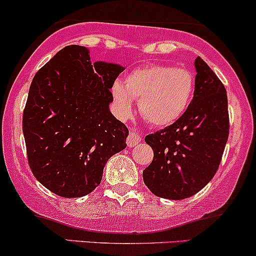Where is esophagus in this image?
Listing matches in <instances>:
<instances>
[{
  "label": "esophagus",
  "mask_w": 256,
  "mask_h": 256,
  "mask_svg": "<svg viewBox=\"0 0 256 256\" xmlns=\"http://www.w3.org/2000/svg\"><path fill=\"white\" fill-rule=\"evenodd\" d=\"M141 141V136L136 132L135 130H131L130 134H128V138H126V144H128V147L136 146Z\"/></svg>",
  "instance_id": "1"
}]
</instances>
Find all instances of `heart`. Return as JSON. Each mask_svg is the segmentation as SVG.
<instances>
[{
	"label": "heart",
	"mask_w": 256,
	"mask_h": 256,
	"mask_svg": "<svg viewBox=\"0 0 256 256\" xmlns=\"http://www.w3.org/2000/svg\"><path fill=\"white\" fill-rule=\"evenodd\" d=\"M194 76L183 66L151 64L131 72L125 84L115 82L112 92L121 112L132 110L140 100V112L150 124L168 126L187 112L194 92Z\"/></svg>",
	"instance_id": "obj_1"
}]
</instances>
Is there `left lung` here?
Returning a JSON list of instances; mask_svg holds the SVG:
<instances>
[{"label": "left lung", "instance_id": "left-lung-1", "mask_svg": "<svg viewBox=\"0 0 256 256\" xmlns=\"http://www.w3.org/2000/svg\"><path fill=\"white\" fill-rule=\"evenodd\" d=\"M194 66V95L187 112L144 138L154 160L144 170V182L154 196L167 200H184L206 187L218 171L228 141L226 88L200 56Z\"/></svg>", "mask_w": 256, "mask_h": 256}]
</instances>
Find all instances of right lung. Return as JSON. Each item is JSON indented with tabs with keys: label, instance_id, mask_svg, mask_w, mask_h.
<instances>
[{
	"label": "right lung",
	"instance_id": "right-lung-1",
	"mask_svg": "<svg viewBox=\"0 0 256 256\" xmlns=\"http://www.w3.org/2000/svg\"><path fill=\"white\" fill-rule=\"evenodd\" d=\"M124 66L90 62L89 49L66 46L36 73L23 112L28 164L64 198L89 194L108 160L126 147L128 130L110 112V89Z\"/></svg>",
	"mask_w": 256,
	"mask_h": 256
}]
</instances>
